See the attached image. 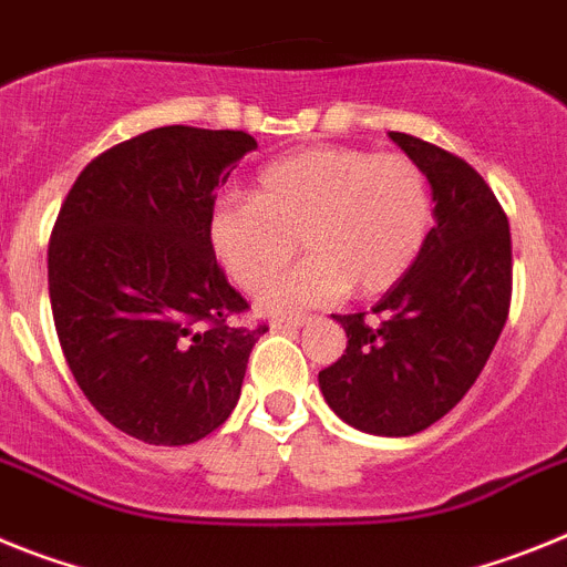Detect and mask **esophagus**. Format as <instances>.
<instances>
[{
    "label": "esophagus",
    "instance_id": "1",
    "mask_svg": "<svg viewBox=\"0 0 567 567\" xmlns=\"http://www.w3.org/2000/svg\"><path fill=\"white\" fill-rule=\"evenodd\" d=\"M308 322V317H277L270 319V328L274 331H290V328H299V324Z\"/></svg>",
    "mask_w": 567,
    "mask_h": 567
}]
</instances>
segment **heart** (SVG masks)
Here are the masks:
<instances>
[{
  "label": "heart",
  "mask_w": 567,
  "mask_h": 567,
  "mask_svg": "<svg viewBox=\"0 0 567 567\" xmlns=\"http://www.w3.org/2000/svg\"><path fill=\"white\" fill-rule=\"evenodd\" d=\"M431 219V185L411 156L319 145L262 167L248 199L219 202L208 236L245 290L265 288L302 239L311 259L262 297L282 311L331 302L351 285L359 297L385 293L416 262Z\"/></svg>",
  "instance_id": "1"
}]
</instances>
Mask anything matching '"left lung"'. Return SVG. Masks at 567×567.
I'll return each instance as SVG.
<instances>
[{
  "instance_id": "left-lung-1",
  "label": "left lung",
  "mask_w": 567,
  "mask_h": 567,
  "mask_svg": "<svg viewBox=\"0 0 567 567\" xmlns=\"http://www.w3.org/2000/svg\"><path fill=\"white\" fill-rule=\"evenodd\" d=\"M391 140L425 171L436 225L416 262L365 313H333L342 357L319 371L324 402L348 425L411 436L471 391L511 308V228L488 182L456 154L411 134Z\"/></svg>"
}]
</instances>
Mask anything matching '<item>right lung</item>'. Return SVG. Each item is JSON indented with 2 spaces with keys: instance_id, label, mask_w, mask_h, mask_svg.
Returning a JSON list of instances; mask_svg holds the SVG:
<instances>
[{
  "instance_id": "add662e5",
  "label": "right lung",
  "mask_w": 567,
  "mask_h": 567,
  "mask_svg": "<svg viewBox=\"0 0 567 567\" xmlns=\"http://www.w3.org/2000/svg\"><path fill=\"white\" fill-rule=\"evenodd\" d=\"M245 131L154 127L107 147L68 190L48 245L56 337L96 411L147 445L223 425L268 324L216 262V188L254 151Z\"/></svg>"
}]
</instances>
